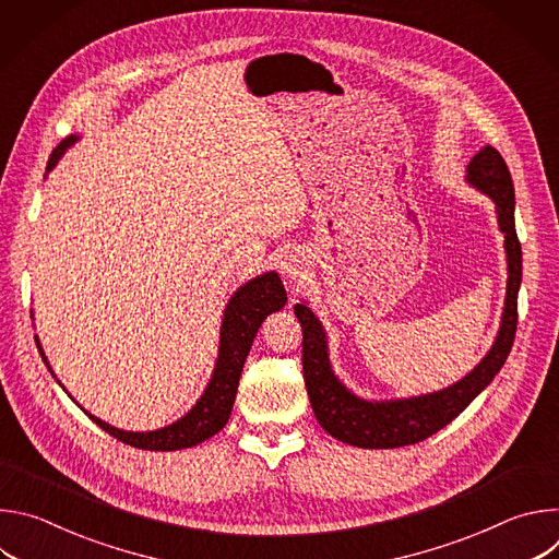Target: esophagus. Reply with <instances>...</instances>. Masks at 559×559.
I'll return each mask as SVG.
<instances>
[{"instance_id":"34e87169","label":"esophagus","mask_w":559,"mask_h":559,"mask_svg":"<svg viewBox=\"0 0 559 559\" xmlns=\"http://www.w3.org/2000/svg\"><path fill=\"white\" fill-rule=\"evenodd\" d=\"M305 270H307V261L296 252L285 254L281 261V274L289 283H300V278H305Z\"/></svg>"}]
</instances>
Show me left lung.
Masks as SVG:
<instances>
[{"mask_svg": "<svg viewBox=\"0 0 559 559\" xmlns=\"http://www.w3.org/2000/svg\"><path fill=\"white\" fill-rule=\"evenodd\" d=\"M466 181L493 199L509 263L498 338L468 376L442 391L405 397V401H362L334 376L321 321L307 305H294V313L302 328V376L313 416L318 425L341 442L360 449H395L423 442L457 418L473 397L485 391L509 358L518 330V292L522 283V248L515 231V190L502 154L491 145L471 158Z\"/></svg>", "mask_w": 559, "mask_h": 559, "instance_id": "obj_1", "label": "left lung"}]
</instances>
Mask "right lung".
Masks as SVG:
<instances>
[{"instance_id": "add662e5", "label": "right lung", "mask_w": 559, "mask_h": 559, "mask_svg": "<svg viewBox=\"0 0 559 559\" xmlns=\"http://www.w3.org/2000/svg\"><path fill=\"white\" fill-rule=\"evenodd\" d=\"M74 141H76V136H68L52 150L50 162H48V173L55 168V164L59 162V156L66 152V147H70ZM285 302H287V294H285V287L276 272L261 274L234 292V296L229 298L225 313H223L218 358H216V367L210 378V384L197 401V405L181 420H177L164 429L139 433V431H123V429L110 427L108 423H104L91 414L88 416L112 438H117L134 449H145V451H177V449H188V447H194V444L212 438L229 420L236 389H238V378H241L246 358L250 354V347L254 343V336H257L261 323L272 311L283 309ZM37 347H39L41 360L48 365L39 341H37ZM50 373H52V369H50Z\"/></svg>"}]
</instances>
